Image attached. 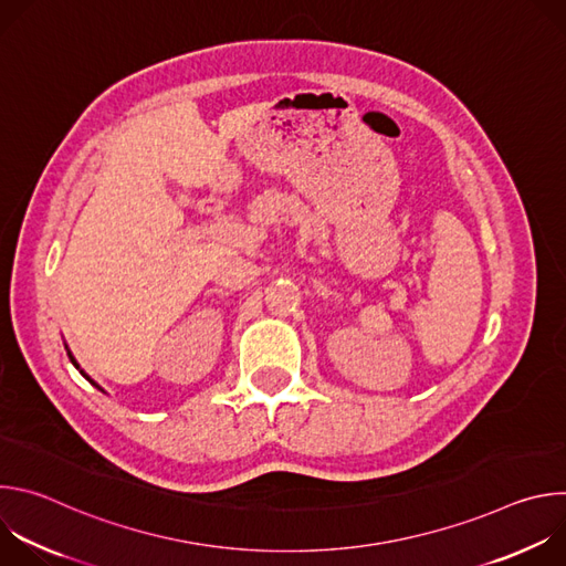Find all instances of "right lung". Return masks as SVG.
Here are the masks:
<instances>
[{
	"instance_id": "obj_1",
	"label": "right lung",
	"mask_w": 566,
	"mask_h": 566,
	"mask_svg": "<svg viewBox=\"0 0 566 566\" xmlns=\"http://www.w3.org/2000/svg\"><path fill=\"white\" fill-rule=\"evenodd\" d=\"M66 354H69V360H71V363H73V365H75V367H77V363H75V358H73V356H71V352H66ZM80 374H83V376H85V378H87V380H90V382H92V385H96V382H94V380H92V378H90V376H87V374H85V371H80ZM96 387H98V385H96ZM98 389H101V387H98Z\"/></svg>"
}]
</instances>
